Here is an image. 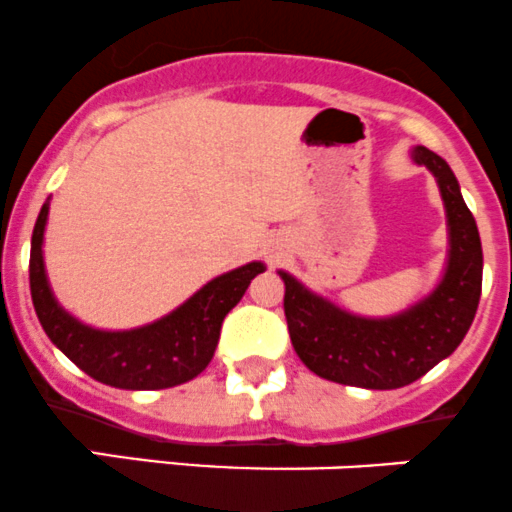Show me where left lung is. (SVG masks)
<instances>
[{
    "mask_svg": "<svg viewBox=\"0 0 512 512\" xmlns=\"http://www.w3.org/2000/svg\"><path fill=\"white\" fill-rule=\"evenodd\" d=\"M410 160L435 177L448 222V260L428 295L395 315L367 317L277 270L285 282L292 347L307 370L325 380L367 390L403 388L453 355L473 325L483 287V247L475 217L443 157L418 145L410 150Z\"/></svg>",
    "mask_w": 512,
    "mask_h": 512,
    "instance_id": "8db88e82",
    "label": "left lung"
}]
</instances>
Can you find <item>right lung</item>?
Here are the masks:
<instances>
[{
	"label": "right lung",
	"instance_id": "add662e5",
	"mask_svg": "<svg viewBox=\"0 0 512 512\" xmlns=\"http://www.w3.org/2000/svg\"><path fill=\"white\" fill-rule=\"evenodd\" d=\"M49 200L39 210L29 252V287L49 340L94 380L119 390H165L200 375L210 365L227 312L242 300L265 262L255 260L212 277L165 317L132 330H99L64 310L44 267Z\"/></svg>",
	"mask_w": 512,
	"mask_h": 512
}]
</instances>
